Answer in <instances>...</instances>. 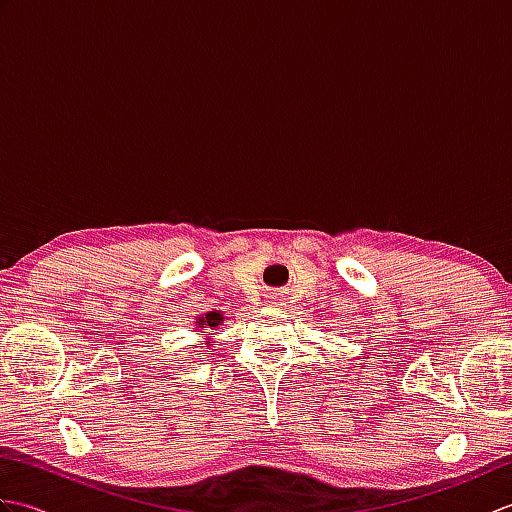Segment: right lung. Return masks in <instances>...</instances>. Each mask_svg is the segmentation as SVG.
I'll return each mask as SVG.
<instances>
[{
    "instance_id": "1",
    "label": "right lung",
    "mask_w": 512,
    "mask_h": 512,
    "mask_svg": "<svg viewBox=\"0 0 512 512\" xmlns=\"http://www.w3.org/2000/svg\"><path fill=\"white\" fill-rule=\"evenodd\" d=\"M222 312H206L204 314V317H198V321H195V323H198V328H217V325H220L222 323Z\"/></svg>"
}]
</instances>
